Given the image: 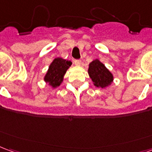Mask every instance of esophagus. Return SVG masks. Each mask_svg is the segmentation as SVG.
I'll return each mask as SVG.
<instances>
[{
    "mask_svg": "<svg viewBox=\"0 0 152 152\" xmlns=\"http://www.w3.org/2000/svg\"><path fill=\"white\" fill-rule=\"evenodd\" d=\"M74 63H75V64L76 65H80L81 64V60H80V59H75L74 60Z\"/></svg>",
    "mask_w": 152,
    "mask_h": 152,
    "instance_id": "esophagus-1",
    "label": "esophagus"
}]
</instances>
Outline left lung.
<instances>
[{"mask_svg":"<svg viewBox=\"0 0 152 152\" xmlns=\"http://www.w3.org/2000/svg\"><path fill=\"white\" fill-rule=\"evenodd\" d=\"M88 72L94 86L104 88L113 80V76L99 60L96 59L89 64Z\"/></svg>","mask_w":152,"mask_h":152,"instance_id":"left-lung-1","label":"left lung"}]
</instances>
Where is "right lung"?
Listing matches in <instances>:
<instances>
[{
  "mask_svg": "<svg viewBox=\"0 0 152 152\" xmlns=\"http://www.w3.org/2000/svg\"><path fill=\"white\" fill-rule=\"evenodd\" d=\"M71 65V61L57 58L50 64L49 70L45 76V80L49 83L50 86H53V88L60 86L61 82L63 81V76Z\"/></svg>",
  "mask_w": 152,
  "mask_h": 152,
  "instance_id": "add662e5",
  "label": "right lung"
}]
</instances>
